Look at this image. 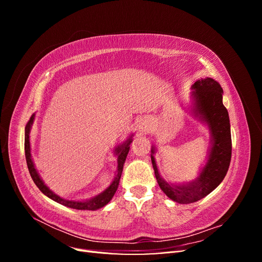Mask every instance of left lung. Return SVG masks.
Returning a JSON list of instances; mask_svg holds the SVG:
<instances>
[{"mask_svg":"<svg viewBox=\"0 0 262 262\" xmlns=\"http://www.w3.org/2000/svg\"><path fill=\"white\" fill-rule=\"evenodd\" d=\"M191 114L198 120L208 125L211 134V146L208 161L195 180L182 185L165 181L157 169L155 146L150 149L155 177L163 192L172 201L188 204L203 199L215 189L224 177L232 158L231 124L227 109L223 105V90L211 77L198 80L191 86Z\"/></svg>","mask_w":262,"mask_h":262,"instance_id":"obj_1","label":"left lung"}]
</instances>
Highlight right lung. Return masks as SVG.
I'll list each match as a JSON object with an SVG mask.
<instances>
[{
  "instance_id": "add662e5",
  "label": "right lung",
  "mask_w": 262,
  "mask_h": 262,
  "mask_svg": "<svg viewBox=\"0 0 262 262\" xmlns=\"http://www.w3.org/2000/svg\"><path fill=\"white\" fill-rule=\"evenodd\" d=\"M35 120V115H33L30 117L28 123L25 126V156H26V162H27V167L29 170V173L31 178H33L34 182L36 184V186L39 188L40 191L47 195L50 199H52L53 201L58 202L64 207L71 208V209H76V210H91V211H95L98 210L105 205L113 199V196L115 195L118 186H119V181H120V177L122 173V169H123V164L125 162L126 155L129 153L130 149V144L132 142V136H130L126 141H124L122 144L118 145L115 148V153L118 156V168H117V172L116 176L113 180L110 186L105 189L104 191L101 193H99L98 195L92 198L90 200H84V201H76V200H69V199H64V198H61L60 195L55 194L52 190H50L48 187L45 185V182L42 181V179L40 178V175H39L35 164L33 162V158H31V153H30V142H29V133L31 130V125H33Z\"/></svg>"
}]
</instances>
